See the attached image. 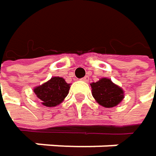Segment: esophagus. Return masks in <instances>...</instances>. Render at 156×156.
Listing matches in <instances>:
<instances>
[{
    "label": "esophagus",
    "mask_w": 156,
    "mask_h": 156,
    "mask_svg": "<svg viewBox=\"0 0 156 156\" xmlns=\"http://www.w3.org/2000/svg\"><path fill=\"white\" fill-rule=\"evenodd\" d=\"M88 80H89L88 76H86V77H84V78H82V81H84V82H87Z\"/></svg>",
    "instance_id": "34e87169"
}]
</instances>
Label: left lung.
I'll use <instances>...</instances> for the list:
<instances>
[{
  "mask_svg": "<svg viewBox=\"0 0 156 156\" xmlns=\"http://www.w3.org/2000/svg\"><path fill=\"white\" fill-rule=\"evenodd\" d=\"M92 96L102 107L110 108L117 106L125 98V92L110 78H102L90 84Z\"/></svg>",
  "mask_w": 156,
  "mask_h": 156,
  "instance_id": "obj_1",
  "label": "left lung"
}]
</instances>
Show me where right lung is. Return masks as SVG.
Segmentation results:
<instances>
[{
    "label": "right lung",
    "mask_w": 156,
    "mask_h": 156,
    "mask_svg": "<svg viewBox=\"0 0 156 156\" xmlns=\"http://www.w3.org/2000/svg\"><path fill=\"white\" fill-rule=\"evenodd\" d=\"M70 85L60 77H52L42 85L33 88V92L41 105L52 108L59 105L68 96Z\"/></svg>",
    "instance_id": "add662e5"
}]
</instances>
